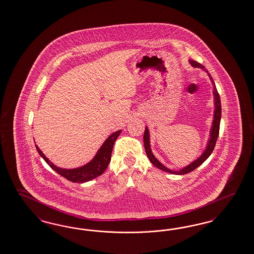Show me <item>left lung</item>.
<instances>
[{
	"label": "left lung",
	"instance_id": "obj_1",
	"mask_svg": "<svg viewBox=\"0 0 254 254\" xmlns=\"http://www.w3.org/2000/svg\"><path fill=\"white\" fill-rule=\"evenodd\" d=\"M189 62L191 63V65L193 67H198V68H201L204 69L202 65L198 62L194 61H189ZM206 72L208 73V76L210 77L212 84L213 86V95H214V113H213V126H212V128H211V131H210V139L208 141V144L206 146V149L205 151L202 153V155L197 158L195 161H193V163H190L189 165H187L186 167H184L183 169L179 170V171H174L171 170L167 167H165L163 165V163H160L156 158L155 156L153 155L152 151H151V147H150V140H149V130L148 128L145 127V130H144V134H143V144H144V149H145V153L149 159V161L151 162L153 165H155L156 167H158L159 169L163 170L165 172L171 173V174H175V175H184V174H187V173L192 172L193 170H194L195 168H197L199 165H201L209 157L210 155L213 152V148L215 146V143H216V140H217V137H218V134H219V126H220V119H221V102H220V96L217 92V90L215 88V85H214V81L213 80V77L211 76V74L208 72V71H206Z\"/></svg>",
	"mask_w": 254,
	"mask_h": 254
}]
</instances>
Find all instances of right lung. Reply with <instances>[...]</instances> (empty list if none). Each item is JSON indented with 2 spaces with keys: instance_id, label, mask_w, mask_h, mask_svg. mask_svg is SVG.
Returning <instances> with one entry per match:
<instances>
[{
  "instance_id": "right-lung-1",
  "label": "right lung",
  "mask_w": 254,
  "mask_h": 254,
  "mask_svg": "<svg viewBox=\"0 0 254 254\" xmlns=\"http://www.w3.org/2000/svg\"><path fill=\"white\" fill-rule=\"evenodd\" d=\"M121 131L122 130H118L110 135V137L102 144L100 149L97 151L96 155L90 163L83 165L81 167H77L73 169H64V168L56 166L46 158V156L43 153L41 152L38 145H36V148L39 154L41 155V158L49 164L52 169L55 170L58 174H60L63 178L67 179L71 183H87L97 178L98 176H101L102 174L105 172L112 159L113 144L116 141V139L118 138V136L120 135Z\"/></svg>"
}]
</instances>
